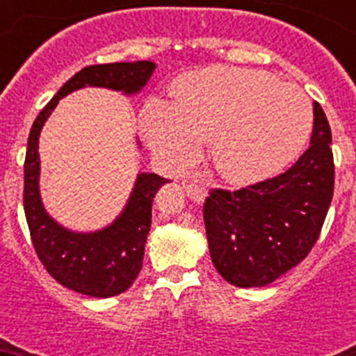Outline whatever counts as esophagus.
Here are the masks:
<instances>
[{
    "label": "esophagus",
    "mask_w": 356,
    "mask_h": 356,
    "mask_svg": "<svg viewBox=\"0 0 356 356\" xmlns=\"http://www.w3.org/2000/svg\"><path fill=\"white\" fill-rule=\"evenodd\" d=\"M185 193H187V196L193 197L196 203H203L207 197V188L197 184V181H191V184L185 185Z\"/></svg>",
    "instance_id": "obj_1"
}]
</instances>
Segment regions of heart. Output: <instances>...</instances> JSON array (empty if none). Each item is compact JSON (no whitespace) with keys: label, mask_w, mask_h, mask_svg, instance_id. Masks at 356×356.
Segmentation results:
<instances>
[{"label":"heart","mask_w":356,"mask_h":356,"mask_svg":"<svg viewBox=\"0 0 356 356\" xmlns=\"http://www.w3.org/2000/svg\"><path fill=\"white\" fill-rule=\"evenodd\" d=\"M147 143L175 163L193 162L212 143L217 172L234 184L276 175L300 155L312 108L296 85L264 71L210 67L178 87V103L149 99L143 112Z\"/></svg>","instance_id":"obj_1"}]
</instances>
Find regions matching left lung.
I'll use <instances>...</instances> for the list:
<instances>
[{
  "instance_id": "obj_1",
  "label": "left lung",
  "mask_w": 356,
  "mask_h": 356,
  "mask_svg": "<svg viewBox=\"0 0 356 356\" xmlns=\"http://www.w3.org/2000/svg\"><path fill=\"white\" fill-rule=\"evenodd\" d=\"M330 144L328 119L316 102L310 146L292 168L238 191H210L203 205L209 250L228 284L266 287L307 259L333 197Z\"/></svg>"
}]
</instances>
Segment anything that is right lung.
I'll return each mask as SVG.
<instances>
[{
    "label": "right lung",
    "mask_w": 356,
    "mask_h": 356,
    "mask_svg": "<svg viewBox=\"0 0 356 356\" xmlns=\"http://www.w3.org/2000/svg\"><path fill=\"white\" fill-rule=\"evenodd\" d=\"M153 62H115L89 65L65 81L51 102L40 110L30 130L24 159V216L31 244L46 271L64 287L92 298H112L134 284L140 273L144 246L151 226V207L159 188L169 180L155 172H140L128 205L106 228L76 234L53 221L39 194V135L58 99L89 87H106L137 94L151 78Z\"/></svg>",
    "instance_id": "right-lung-1"
}]
</instances>
